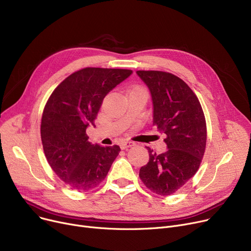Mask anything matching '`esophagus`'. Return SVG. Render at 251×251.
Here are the masks:
<instances>
[{
    "mask_svg": "<svg viewBox=\"0 0 251 251\" xmlns=\"http://www.w3.org/2000/svg\"><path fill=\"white\" fill-rule=\"evenodd\" d=\"M134 142L133 141H130V140H127V141H123V142H121V144H120V147H121V149L122 150H126V149H128V148H131V147H133L134 146Z\"/></svg>",
    "mask_w": 251,
    "mask_h": 251,
    "instance_id": "esophagus-1",
    "label": "esophagus"
}]
</instances>
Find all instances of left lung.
Instances as JSON below:
<instances>
[{"mask_svg":"<svg viewBox=\"0 0 251 251\" xmlns=\"http://www.w3.org/2000/svg\"><path fill=\"white\" fill-rule=\"evenodd\" d=\"M150 89L152 122L166 134L167 151L156 154L147 148L150 161L139 177L150 190L170 195L199 170L206 144V125L201 102L179 77L163 71H136Z\"/></svg>","mask_w":251,"mask_h":251,"instance_id":"obj_1","label":"left lung"}]
</instances>
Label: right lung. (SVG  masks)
<instances>
[{
    "mask_svg": "<svg viewBox=\"0 0 251 251\" xmlns=\"http://www.w3.org/2000/svg\"><path fill=\"white\" fill-rule=\"evenodd\" d=\"M131 74L126 69L84 68L50 95L41 125L44 151L50 168L72 189L96 188L119 154L118 146L91 144L86 129L94 125L104 97Z\"/></svg>",
    "mask_w": 251,
    "mask_h": 251,
    "instance_id": "add662e5",
    "label": "right lung"
}]
</instances>
